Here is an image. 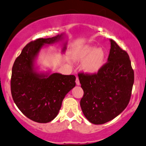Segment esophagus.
I'll return each mask as SVG.
<instances>
[{
  "instance_id": "1",
  "label": "esophagus",
  "mask_w": 146,
  "mask_h": 146,
  "mask_svg": "<svg viewBox=\"0 0 146 146\" xmlns=\"http://www.w3.org/2000/svg\"><path fill=\"white\" fill-rule=\"evenodd\" d=\"M76 85H77V86H79V85H80V81H79V79H78V77H76Z\"/></svg>"
}]
</instances>
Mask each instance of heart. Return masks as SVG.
Returning <instances> with one entry per match:
<instances>
[{
    "label": "heart",
    "instance_id": "b5f03b06",
    "mask_svg": "<svg viewBox=\"0 0 146 146\" xmlns=\"http://www.w3.org/2000/svg\"><path fill=\"white\" fill-rule=\"evenodd\" d=\"M77 60H84L82 63L83 70L89 74H95L104 67L106 53L101 48L87 45L82 47L76 55Z\"/></svg>",
    "mask_w": 146,
    "mask_h": 146
}]
</instances>
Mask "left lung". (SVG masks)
<instances>
[{
    "label": "left lung",
    "mask_w": 146,
    "mask_h": 146,
    "mask_svg": "<svg viewBox=\"0 0 146 146\" xmlns=\"http://www.w3.org/2000/svg\"><path fill=\"white\" fill-rule=\"evenodd\" d=\"M108 62L94 74H78L84 92L80 106L90 122L104 124L120 114L130 101L134 71L130 57L115 41L110 39Z\"/></svg>",
    "instance_id": "obj_1"
}]
</instances>
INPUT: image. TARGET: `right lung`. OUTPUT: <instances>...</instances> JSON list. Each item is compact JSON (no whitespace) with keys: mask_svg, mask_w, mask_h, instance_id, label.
I'll return each instance as SVG.
<instances>
[{"mask_svg":"<svg viewBox=\"0 0 146 146\" xmlns=\"http://www.w3.org/2000/svg\"><path fill=\"white\" fill-rule=\"evenodd\" d=\"M65 34L30 42L14 61L11 72V92L21 112L35 122L45 123L58 114L65 95L76 86L74 75L40 72L36 65L39 52L47 45L64 40ZM63 44L62 52L66 50Z\"/></svg>","mask_w":146,"mask_h":146,"instance_id":"obj_1","label":"right lung"}]
</instances>
